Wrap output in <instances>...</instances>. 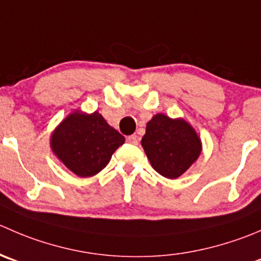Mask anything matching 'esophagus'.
Returning a JSON list of instances; mask_svg holds the SVG:
<instances>
[{
  "mask_svg": "<svg viewBox=\"0 0 261 261\" xmlns=\"http://www.w3.org/2000/svg\"><path fill=\"white\" fill-rule=\"evenodd\" d=\"M127 143L128 144H133V145H136V144L139 143V139H138V136L136 135H130L127 138Z\"/></svg>",
  "mask_w": 261,
  "mask_h": 261,
  "instance_id": "34e87169",
  "label": "esophagus"
}]
</instances>
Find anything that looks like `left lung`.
<instances>
[{"mask_svg": "<svg viewBox=\"0 0 261 261\" xmlns=\"http://www.w3.org/2000/svg\"><path fill=\"white\" fill-rule=\"evenodd\" d=\"M153 168L167 178H177L200 155L201 143L194 128L184 120L154 116L141 140Z\"/></svg>", "mask_w": 261, "mask_h": 261, "instance_id": "left-lung-1", "label": "left lung"}]
</instances>
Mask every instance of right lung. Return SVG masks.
I'll return each instance as SVG.
<instances>
[{
    "instance_id": "1",
    "label": "right lung",
    "mask_w": 261,
    "mask_h": 261,
    "mask_svg": "<svg viewBox=\"0 0 261 261\" xmlns=\"http://www.w3.org/2000/svg\"><path fill=\"white\" fill-rule=\"evenodd\" d=\"M125 138L111 127L102 115L75 112L60 123L50 146L65 166L80 177L102 171Z\"/></svg>"
}]
</instances>
